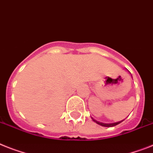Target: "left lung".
Instances as JSON below:
<instances>
[{"mask_svg": "<svg viewBox=\"0 0 153 153\" xmlns=\"http://www.w3.org/2000/svg\"><path fill=\"white\" fill-rule=\"evenodd\" d=\"M127 71H128V70H127ZM128 72H129V71H128ZM129 73H130V72H129ZM130 74H131V73H130ZM91 118H92V120H93L94 122H96V124H98L99 125H101V126H103V127H114V126H116V125L119 124H120V123H121L123 121V120H120V121H118V122H115V123H110V124H106V123L100 122V121H98V120H95L94 118L92 117H91Z\"/></svg>", "mask_w": 153, "mask_h": 153, "instance_id": "1", "label": "left lung"}]
</instances>
